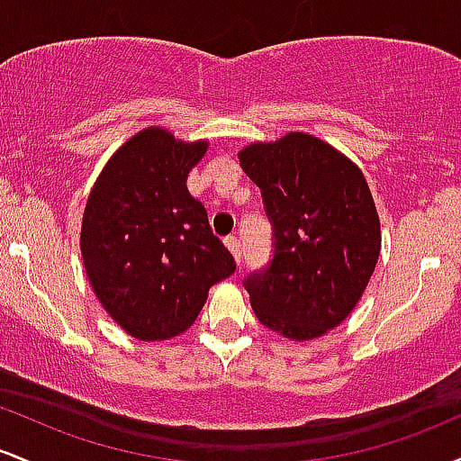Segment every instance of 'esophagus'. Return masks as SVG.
Listing matches in <instances>:
<instances>
[{
    "instance_id": "obj_1",
    "label": "esophagus",
    "mask_w": 461,
    "mask_h": 461,
    "mask_svg": "<svg viewBox=\"0 0 461 461\" xmlns=\"http://www.w3.org/2000/svg\"><path fill=\"white\" fill-rule=\"evenodd\" d=\"M225 245H227V249H230V251H231V256L236 258V262L240 264V260H242V242L238 240L236 236H227V238H225Z\"/></svg>"
}]
</instances>
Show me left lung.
Masks as SVG:
<instances>
[{
	"label": "left lung",
	"mask_w": 461,
	"mask_h": 461,
	"mask_svg": "<svg viewBox=\"0 0 461 461\" xmlns=\"http://www.w3.org/2000/svg\"><path fill=\"white\" fill-rule=\"evenodd\" d=\"M273 227V256L249 273L258 321L293 340L333 330L356 308L382 247L362 171L310 134L240 151Z\"/></svg>",
	"instance_id": "1"
}]
</instances>
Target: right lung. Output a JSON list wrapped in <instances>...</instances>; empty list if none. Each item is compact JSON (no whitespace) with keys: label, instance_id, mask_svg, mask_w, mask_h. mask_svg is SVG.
Returning a JSON list of instances; mask_svg holds the SVG:
<instances>
[{"label":"right lung","instance_id":"obj_1","mask_svg":"<svg viewBox=\"0 0 461 461\" xmlns=\"http://www.w3.org/2000/svg\"><path fill=\"white\" fill-rule=\"evenodd\" d=\"M205 142L142 130L114 153L82 221L84 267L113 319L139 340L186 331L210 285L236 271L203 203L186 188Z\"/></svg>","mask_w":461,"mask_h":461}]
</instances>
